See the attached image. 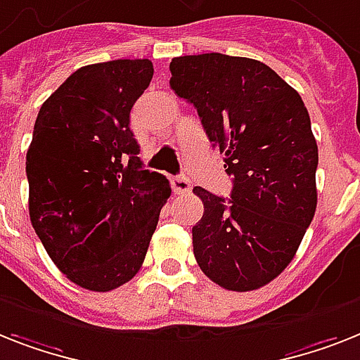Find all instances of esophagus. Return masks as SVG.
Masks as SVG:
<instances>
[{"instance_id":"obj_1","label":"esophagus","mask_w":360,"mask_h":360,"mask_svg":"<svg viewBox=\"0 0 360 360\" xmlns=\"http://www.w3.org/2000/svg\"><path fill=\"white\" fill-rule=\"evenodd\" d=\"M171 187H173V191L176 195H180V193H189L191 191V182L186 176H176L171 178Z\"/></svg>"}]
</instances>
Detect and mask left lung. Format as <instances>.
I'll list each match as a JSON object with an SVG mask.
<instances>
[{"label": "left lung", "mask_w": 360, "mask_h": 360, "mask_svg": "<svg viewBox=\"0 0 360 360\" xmlns=\"http://www.w3.org/2000/svg\"><path fill=\"white\" fill-rule=\"evenodd\" d=\"M171 88L198 112L233 176L230 198L193 193L202 272L222 289H259L287 269L316 212L319 147L300 94L266 64L222 53L176 56Z\"/></svg>", "instance_id": "1"}]
</instances>
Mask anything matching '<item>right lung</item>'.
<instances>
[{"instance_id":"right-lung-1","label":"right lung","mask_w":360,"mask_h":360,"mask_svg":"<svg viewBox=\"0 0 360 360\" xmlns=\"http://www.w3.org/2000/svg\"><path fill=\"white\" fill-rule=\"evenodd\" d=\"M147 58L71 73L38 112L27 150L29 215L58 270L108 292L138 274L171 186L143 169L130 110L150 84Z\"/></svg>"}]
</instances>
